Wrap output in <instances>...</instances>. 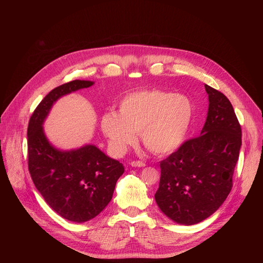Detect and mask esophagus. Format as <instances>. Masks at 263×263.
<instances>
[{
    "mask_svg": "<svg viewBox=\"0 0 263 263\" xmlns=\"http://www.w3.org/2000/svg\"><path fill=\"white\" fill-rule=\"evenodd\" d=\"M130 165L135 166V168H136V166H138V168H141V166H145L146 164L142 162V161H132Z\"/></svg>",
    "mask_w": 263,
    "mask_h": 263,
    "instance_id": "1",
    "label": "esophagus"
}]
</instances>
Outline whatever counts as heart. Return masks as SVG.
<instances>
[{
    "instance_id": "heart-1",
    "label": "heart",
    "mask_w": 263,
    "mask_h": 263,
    "mask_svg": "<svg viewBox=\"0 0 263 263\" xmlns=\"http://www.w3.org/2000/svg\"><path fill=\"white\" fill-rule=\"evenodd\" d=\"M194 106L185 95L162 90L129 93L119 102L118 114L107 112L101 129L115 154L122 155L137 141L155 155H168L184 141L192 123Z\"/></svg>"
}]
</instances>
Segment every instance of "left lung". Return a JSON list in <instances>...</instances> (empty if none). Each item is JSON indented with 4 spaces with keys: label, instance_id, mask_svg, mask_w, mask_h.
<instances>
[{
    "label": "left lung",
    "instance_id": "left-lung-1",
    "mask_svg": "<svg viewBox=\"0 0 263 263\" xmlns=\"http://www.w3.org/2000/svg\"><path fill=\"white\" fill-rule=\"evenodd\" d=\"M205 90L209 112L201 135L160 162L155 194L164 215L187 226L210 217L225 202L241 147V127L232 103L210 85Z\"/></svg>",
    "mask_w": 263,
    "mask_h": 263
}]
</instances>
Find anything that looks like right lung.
Here are the masks:
<instances>
[{"label": "right lung", "instance_id": "add662e5", "mask_svg": "<svg viewBox=\"0 0 263 263\" xmlns=\"http://www.w3.org/2000/svg\"><path fill=\"white\" fill-rule=\"evenodd\" d=\"M93 84V81L74 80L55 87L39 103L27 128L31 180L55 213L74 222L90 220L106 208L124 165L94 145L57 149L47 139L43 124L55 101Z\"/></svg>", "mask_w": 263, "mask_h": 263}]
</instances>
